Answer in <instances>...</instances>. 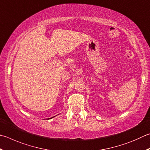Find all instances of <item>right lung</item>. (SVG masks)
<instances>
[{
	"label": "right lung",
	"mask_w": 150,
	"mask_h": 150,
	"mask_svg": "<svg viewBox=\"0 0 150 150\" xmlns=\"http://www.w3.org/2000/svg\"><path fill=\"white\" fill-rule=\"evenodd\" d=\"M54 117H51V118H50V119H52V118H53Z\"/></svg>",
	"instance_id": "obj_1"
}]
</instances>
